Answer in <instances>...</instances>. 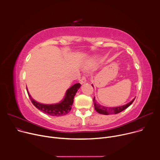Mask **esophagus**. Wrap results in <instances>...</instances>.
I'll return each mask as SVG.
<instances>
[{"mask_svg":"<svg viewBox=\"0 0 160 160\" xmlns=\"http://www.w3.org/2000/svg\"><path fill=\"white\" fill-rule=\"evenodd\" d=\"M86 82H87V80H86V78H85V77L83 76V77H82L81 80H80V83L81 84H83V83H86Z\"/></svg>","mask_w":160,"mask_h":160,"instance_id":"obj_1","label":"esophagus"}]
</instances>
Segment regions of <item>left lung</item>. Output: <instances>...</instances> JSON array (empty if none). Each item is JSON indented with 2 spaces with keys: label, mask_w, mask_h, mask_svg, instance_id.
<instances>
[{
  "label": "left lung",
  "mask_w": 160,
  "mask_h": 160,
  "mask_svg": "<svg viewBox=\"0 0 160 160\" xmlns=\"http://www.w3.org/2000/svg\"><path fill=\"white\" fill-rule=\"evenodd\" d=\"M93 87V85H92ZM135 98L131 101L130 102L127 103L125 105L122 106H119V107H114V108H109V107H105L103 106L101 104H99L98 102H97V101L95 99V97L94 98V108L96 111L102 114V115H114V114H118L120 112H122V111L125 110L126 108H127L129 106H130L132 102H133V101L135 100Z\"/></svg>",
  "instance_id": "8db88e82"
}]
</instances>
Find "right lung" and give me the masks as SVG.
Returning a JSON list of instances; mask_svg holds the SVG:
<instances>
[{"instance_id": "1", "label": "right lung", "mask_w": 160, "mask_h": 160, "mask_svg": "<svg viewBox=\"0 0 160 160\" xmlns=\"http://www.w3.org/2000/svg\"><path fill=\"white\" fill-rule=\"evenodd\" d=\"M80 86L81 85L79 83L74 84L67 90L64 99L60 102L54 104H44L38 102L32 99L28 91L27 92L32 102L38 109L51 116L61 117L66 115L72 109L74 97Z\"/></svg>"}]
</instances>
